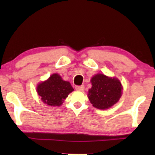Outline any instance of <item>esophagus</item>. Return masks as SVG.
Masks as SVG:
<instances>
[{
    "label": "esophagus",
    "mask_w": 155,
    "mask_h": 155,
    "mask_svg": "<svg viewBox=\"0 0 155 155\" xmlns=\"http://www.w3.org/2000/svg\"><path fill=\"white\" fill-rule=\"evenodd\" d=\"M75 89L78 91H83L84 90V85H80V86H75Z\"/></svg>",
    "instance_id": "1"
}]
</instances>
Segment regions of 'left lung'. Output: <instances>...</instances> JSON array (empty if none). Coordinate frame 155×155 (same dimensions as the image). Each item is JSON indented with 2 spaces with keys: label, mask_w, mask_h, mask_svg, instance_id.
<instances>
[{
  "label": "left lung",
  "mask_w": 155,
  "mask_h": 155,
  "mask_svg": "<svg viewBox=\"0 0 155 155\" xmlns=\"http://www.w3.org/2000/svg\"><path fill=\"white\" fill-rule=\"evenodd\" d=\"M91 82L92 88L89 90L88 98L94 107L107 109L119 100L122 87L118 80L97 74L92 78Z\"/></svg>",
  "instance_id": "left-lung-1"
}]
</instances>
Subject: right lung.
Instances as JSON below:
<instances>
[{
	"instance_id": "right-lung-1",
	"label": "right lung",
	"mask_w": 155,
	"mask_h": 155,
	"mask_svg": "<svg viewBox=\"0 0 155 155\" xmlns=\"http://www.w3.org/2000/svg\"><path fill=\"white\" fill-rule=\"evenodd\" d=\"M74 90L69 82L64 81L58 74H53L48 80L37 87L38 94L44 103L59 107Z\"/></svg>"
}]
</instances>
